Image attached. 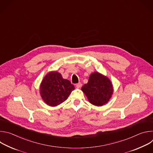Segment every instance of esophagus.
I'll return each instance as SVG.
<instances>
[{
  "mask_svg": "<svg viewBox=\"0 0 153 153\" xmlns=\"http://www.w3.org/2000/svg\"><path fill=\"white\" fill-rule=\"evenodd\" d=\"M76 88H79L80 87H81V86H82V83H81L80 82H79L78 83H77V84L76 85Z\"/></svg>",
  "mask_w": 153,
  "mask_h": 153,
  "instance_id": "1",
  "label": "esophagus"
}]
</instances>
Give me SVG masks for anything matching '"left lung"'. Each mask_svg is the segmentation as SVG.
Returning <instances> with one entry per match:
<instances>
[{"label": "left lung", "mask_w": 153, "mask_h": 153, "mask_svg": "<svg viewBox=\"0 0 153 153\" xmlns=\"http://www.w3.org/2000/svg\"><path fill=\"white\" fill-rule=\"evenodd\" d=\"M82 90L91 103L102 106L110 99L113 94V86L107 77L95 72L90 75L88 83L82 86Z\"/></svg>", "instance_id": "1"}]
</instances>
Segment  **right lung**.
I'll return each instance as SVG.
<instances>
[{
  "label": "right lung",
  "instance_id": "right-lung-1",
  "mask_svg": "<svg viewBox=\"0 0 153 153\" xmlns=\"http://www.w3.org/2000/svg\"><path fill=\"white\" fill-rule=\"evenodd\" d=\"M74 86L64 79L57 72H50L43 78L40 85V95L48 105L57 106L66 100L74 90Z\"/></svg>",
  "mask_w": 153,
  "mask_h": 153
}]
</instances>
